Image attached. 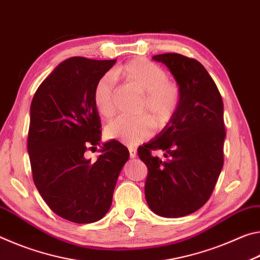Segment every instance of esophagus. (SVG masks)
<instances>
[{"instance_id": "34e87169", "label": "esophagus", "mask_w": 260, "mask_h": 260, "mask_svg": "<svg viewBox=\"0 0 260 260\" xmlns=\"http://www.w3.org/2000/svg\"><path fill=\"white\" fill-rule=\"evenodd\" d=\"M128 151H129V157L131 158H135L136 157V149L133 147H129L128 148Z\"/></svg>"}]
</instances>
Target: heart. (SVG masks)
Masks as SVG:
<instances>
[{
  "mask_svg": "<svg viewBox=\"0 0 260 260\" xmlns=\"http://www.w3.org/2000/svg\"><path fill=\"white\" fill-rule=\"evenodd\" d=\"M113 74L143 94L138 108V113L143 116L120 117L111 121L105 128L109 139L119 141L126 146H136L150 139L155 127L162 129L173 120L181 103V89L177 82L170 80L159 65L143 57H136L118 67ZM93 99L101 116H114V79L111 74H104L99 79Z\"/></svg>",
  "mask_w": 260,
  "mask_h": 260,
  "instance_id": "1",
  "label": "heart"
}]
</instances>
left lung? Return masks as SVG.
<instances>
[{
	"instance_id": "obj_1",
	"label": "left lung",
	"mask_w": 260,
	"mask_h": 260,
	"mask_svg": "<svg viewBox=\"0 0 260 260\" xmlns=\"http://www.w3.org/2000/svg\"><path fill=\"white\" fill-rule=\"evenodd\" d=\"M152 59L164 63L181 89L173 120L150 142L138 149L148 167L146 200L153 212L179 218L202 208L223 165V103L218 87L199 60L169 52ZM162 150L168 158L152 156Z\"/></svg>"
}]
</instances>
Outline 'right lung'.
<instances>
[{"label":"right lung","instance_id":"obj_1","mask_svg":"<svg viewBox=\"0 0 260 260\" xmlns=\"http://www.w3.org/2000/svg\"><path fill=\"white\" fill-rule=\"evenodd\" d=\"M116 61L71 57L42 81L30 104L27 150L33 181L49 208L72 222L104 217L129 157L116 140L103 144L96 160L86 155L101 140L94 88Z\"/></svg>","mask_w":260,"mask_h":260}]
</instances>
